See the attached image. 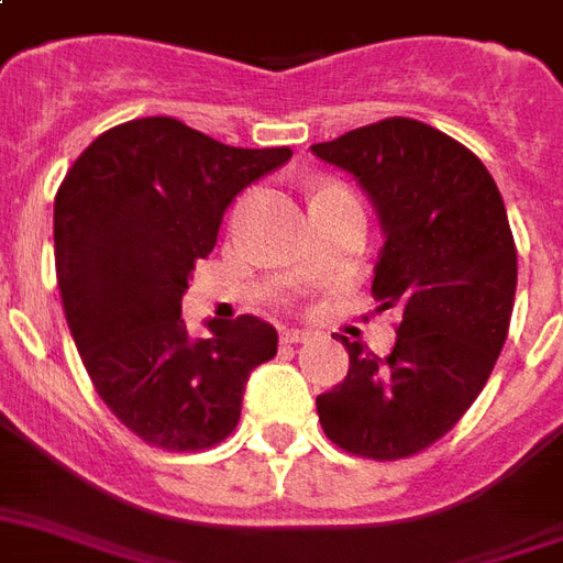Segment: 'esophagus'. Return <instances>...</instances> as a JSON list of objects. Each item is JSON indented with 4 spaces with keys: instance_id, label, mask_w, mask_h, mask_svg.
<instances>
[{
    "instance_id": "34e87169",
    "label": "esophagus",
    "mask_w": 563,
    "mask_h": 563,
    "mask_svg": "<svg viewBox=\"0 0 563 563\" xmlns=\"http://www.w3.org/2000/svg\"><path fill=\"white\" fill-rule=\"evenodd\" d=\"M308 338H311L308 329H294V327L282 329V341H285V344H302V341H308Z\"/></svg>"
}]
</instances>
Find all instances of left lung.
Listing matches in <instances>:
<instances>
[{"label":"left lung","mask_w":563,"mask_h":563,"mask_svg":"<svg viewBox=\"0 0 563 563\" xmlns=\"http://www.w3.org/2000/svg\"><path fill=\"white\" fill-rule=\"evenodd\" d=\"M311 151L371 198L386 236L371 294L379 311H400L386 358L341 335L350 371L317 397V416L356 457H412L475 404L505 346L517 294L505 201L468 147L412 118L358 126Z\"/></svg>","instance_id":"obj_1"}]
</instances>
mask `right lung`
Segmentation results:
<instances>
[{
  "instance_id": "obj_1",
  "label": "right lung",
  "mask_w": 563,
  "mask_h": 563,
  "mask_svg": "<svg viewBox=\"0 0 563 563\" xmlns=\"http://www.w3.org/2000/svg\"><path fill=\"white\" fill-rule=\"evenodd\" d=\"M290 147H231L177 118H136L97 136L56 192L53 240L67 327L97 395L147 445L205 451L240 421L249 374L276 356L252 314L192 338L180 299L217 246L236 192Z\"/></svg>"
}]
</instances>
